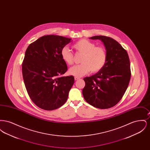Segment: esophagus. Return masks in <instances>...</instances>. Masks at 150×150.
Returning <instances> with one entry per match:
<instances>
[{
  "label": "esophagus",
  "instance_id": "esophagus-1",
  "mask_svg": "<svg viewBox=\"0 0 150 150\" xmlns=\"http://www.w3.org/2000/svg\"><path fill=\"white\" fill-rule=\"evenodd\" d=\"M74 79H75V80H79L80 78H78V77H75Z\"/></svg>",
  "mask_w": 150,
  "mask_h": 150
}]
</instances>
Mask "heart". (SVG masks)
Instances as JSON below:
<instances>
[{
  "label": "heart",
  "mask_w": 150,
  "mask_h": 150,
  "mask_svg": "<svg viewBox=\"0 0 150 150\" xmlns=\"http://www.w3.org/2000/svg\"><path fill=\"white\" fill-rule=\"evenodd\" d=\"M72 47L83 56L80 60L81 64L74 66L69 69V73L70 75L79 78L90 71L93 73L100 71L104 67L107 60V54L103 48L96 47L95 43L86 39L76 42ZM61 56L67 64L71 65L74 63L73 54L67 47L62 49Z\"/></svg>",
  "instance_id": "b5f03b06"
}]
</instances>
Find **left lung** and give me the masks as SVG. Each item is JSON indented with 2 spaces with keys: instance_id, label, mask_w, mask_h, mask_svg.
<instances>
[{
  "instance_id": "1",
  "label": "left lung",
  "mask_w": 150,
  "mask_h": 150,
  "mask_svg": "<svg viewBox=\"0 0 150 150\" xmlns=\"http://www.w3.org/2000/svg\"><path fill=\"white\" fill-rule=\"evenodd\" d=\"M103 43L107 54L104 67L89 77L86 83L83 95L86 102L94 107L106 109L114 106L122 98L130 79V64L128 53L114 39L105 36H94Z\"/></svg>"
}]
</instances>
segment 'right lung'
Segmentation results:
<instances>
[{
    "mask_svg": "<svg viewBox=\"0 0 150 150\" xmlns=\"http://www.w3.org/2000/svg\"><path fill=\"white\" fill-rule=\"evenodd\" d=\"M62 36H43L30 44L22 65L25 87L38 107L53 110L67 100L74 83L73 76H62L67 70L61 51L71 42Z\"/></svg>",
    "mask_w": 150,
    "mask_h": 150,
    "instance_id": "right-lung-1",
    "label": "right lung"
}]
</instances>
